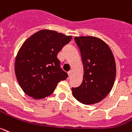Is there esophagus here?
I'll return each mask as SVG.
<instances>
[{
	"instance_id": "obj_1",
	"label": "esophagus",
	"mask_w": 132,
	"mask_h": 132,
	"mask_svg": "<svg viewBox=\"0 0 132 132\" xmlns=\"http://www.w3.org/2000/svg\"><path fill=\"white\" fill-rule=\"evenodd\" d=\"M68 75H69V78H70L71 76V74H72V71H68Z\"/></svg>"
}]
</instances>
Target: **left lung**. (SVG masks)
Here are the masks:
<instances>
[{"label": "left lung", "instance_id": "left-lung-1", "mask_svg": "<svg viewBox=\"0 0 132 132\" xmlns=\"http://www.w3.org/2000/svg\"><path fill=\"white\" fill-rule=\"evenodd\" d=\"M75 41L81 53L84 74L81 85L72 87L73 95L83 104L98 103L114 84V57L109 46L97 37H76Z\"/></svg>", "mask_w": 132, "mask_h": 132}]
</instances>
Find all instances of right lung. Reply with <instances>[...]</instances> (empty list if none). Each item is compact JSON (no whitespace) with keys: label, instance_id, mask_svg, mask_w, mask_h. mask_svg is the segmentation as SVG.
<instances>
[{"label":"right lung","instance_id":"1","mask_svg":"<svg viewBox=\"0 0 132 132\" xmlns=\"http://www.w3.org/2000/svg\"><path fill=\"white\" fill-rule=\"evenodd\" d=\"M71 38L57 31L41 30L22 44L14 69L19 85L27 95L35 99L49 96L59 82L68 77L57 56Z\"/></svg>","mask_w":132,"mask_h":132}]
</instances>
